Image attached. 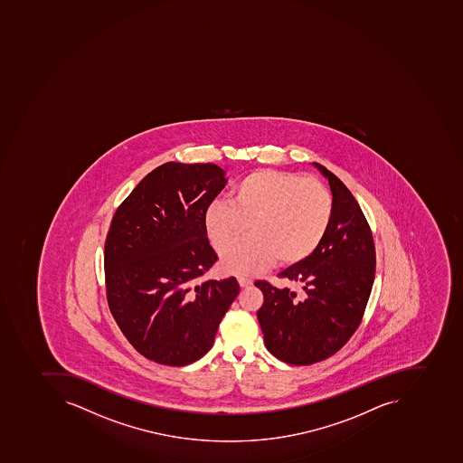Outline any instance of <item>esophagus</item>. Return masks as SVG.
I'll return each mask as SVG.
<instances>
[{"instance_id": "esophagus-1", "label": "esophagus", "mask_w": 463, "mask_h": 463, "mask_svg": "<svg viewBox=\"0 0 463 463\" xmlns=\"http://www.w3.org/2000/svg\"><path fill=\"white\" fill-rule=\"evenodd\" d=\"M238 284H240L241 288H248L250 285H252V279L248 277H238Z\"/></svg>"}]
</instances>
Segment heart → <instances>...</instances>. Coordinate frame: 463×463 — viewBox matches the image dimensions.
Segmentation results:
<instances>
[{
    "instance_id": "heart-1",
    "label": "heart",
    "mask_w": 463,
    "mask_h": 463,
    "mask_svg": "<svg viewBox=\"0 0 463 463\" xmlns=\"http://www.w3.org/2000/svg\"><path fill=\"white\" fill-rule=\"evenodd\" d=\"M334 211V198L321 181L257 169L235 184L231 201L216 200L206 206L203 223L218 252L251 230L252 238L222 257L223 270L247 275L275 260L282 267L307 260L326 237Z\"/></svg>"
}]
</instances>
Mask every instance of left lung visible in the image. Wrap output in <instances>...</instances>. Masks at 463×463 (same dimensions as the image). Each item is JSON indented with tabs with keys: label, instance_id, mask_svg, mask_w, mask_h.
I'll list each match as a JSON object with an SVG mask.
<instances>
[{
	"label": "left lung",
	"instance_id": "8db88e82",
	"mask_svg": "<svg viewBox=\"0 0 463 463\" xmlns=\"http://www.w3.org/2000/svg\"><path fill=\"white\" fill-rule=\"evenodd\" d=\"M314 165L329 181L334 220L311 257L279 274L300 285L304 294L298 297L267 280L255 282L263 294L257 317L265 346L290 364L324 361L349 341L375 278V243L361 206L341 179L321 164Z\"/></svg>",
	"mask_w": 463,
	"mask_h": 463
}]
</instances>
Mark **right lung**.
<instances>
[{
	"label": "right lung",
	"mask_w": 463,
	"mask_h": 463,
	"mask_svg": "<svg viewBox=\"0 0 463 463\" xmlns=\"http://www.w3.org/2000/svg\"><path fill=\"white\" fill-rule=\"evenodd\" d=\"M225 184L215 164H163L112 216L104 250L109 311L149 361L184 366L203 358L240 294L233 277L198 284L218 260L203 213Z\"/></svg>",
	"instance_id": "add662e5"
}]
</instances>
